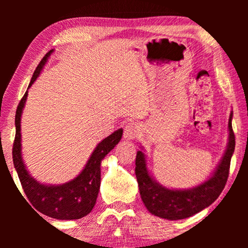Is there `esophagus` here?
Masks as SVG:
<instances>
[{
  "label": "esophagus",
  "mask_w": 248,
  "mask_h": 248,
  "mask_svg": "<svg viewBox=\"0 0 248 248\" xmlns=\"http://www.w3.org/2000/svg\"><path fill=\"white\" fill-rule=\"evenodd\" d=\"M140 131L141 130L139 124L136 123H128L124 125V138L125 140H134L138 136H139Z\"/></svg>",
  "instance_id": "1"
}]
</instances>
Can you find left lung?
I'll use <instances>...</instances> for the list:
<instances>
[{
	"mask_svg": "<svg viewBox=\"0 0 248 248\" xmlns=\"http://www.w3.org/2000/svg\"><path fill=\"white\" fill-rule=\"evenodd\" d=\"M232 117L229 118V142L226 150L211 176L189 189H170L162 186L150 174L143 149L137 152L136 176L141 199L153 216L167 220H183L196 215L215 202L223 190L229 177L231 157L235 149Z\"/></svg>",
	"mask_w": 248,
	"mask_h": 248,
	"instance_id": "1",
	"label": "left lung"
}]
</instances>
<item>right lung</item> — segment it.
Segmentation results:
<instances>
[{
    "instance_id": "right-lung-1",
    "label": "right lung",
    "mask_w": 248,
    "mask_h": 248,
    "mask_svg": "<svg viewBox=\"0 0 248 248\" xmlns=\"http://www.w3.org/2000/svg\"><path fill=\"white\" fill-rule=\"evenodd\" d=\"M53 50L46 54L33 72L28 89L43 71ZM28 95L26 91L20 99L15 115L16 134L13 144V162L18 174L23 189L32 207L45 216L58 220H78L85 217L93 210L100 187V164L104 157L119 143L123 137V129L116 130L96 145L86 165L77 177L62 185L41 184L27 170L22 156V133L20 119Z\"/></svg>"
}]
</instances>
